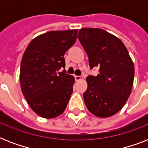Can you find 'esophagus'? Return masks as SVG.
<instances>
[{
    "instance_id": "esophagus-1",
    "label": "esophagus",
    "mask_w": 148,
    "mask_h": 148,
    "mask_svg": "<svg viewBox=\"0 0 148 148\" xmlns=\"http://www.w3.org/2000/svg\"><path fill=\"white\" fill-rule=\"evenodd\" d=\"M74 78H75V81H80L81 79V76H77V75H74Z\"/></svg>"
}]
</instances>
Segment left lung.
Masks as SVG:
<instances>
[{"label":"left lung","instance_id":"obj_1","mask_svg":"<svg viewBox=\"0 0 148 148\" xmlns=\"http://www.w3.org/2000/svg\"><path fill=\"white\" fill-rule=\"evenodd\" d=\"M77 38L97 76L87 77L84 100L90 113L108 117L121 109L131 95L134 67L125 45L119 38L100 28H82Z\"/></svg>","mask_w":148,"mask_h":148}]
</instances>
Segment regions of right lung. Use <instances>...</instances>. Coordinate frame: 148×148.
Returning <instances> with one entry per match:
<instances>
[{"label": "right lung", "mask_w": 148, "mask_h": 148, "mask_svg": "<svg viewBox=\"0 0 148 148\" xmlns=\"http://www.w3.org/2000/svg\"><path fill=\"white\" fill-rule=\"evenodd\" d=\"M77 30L50 31L29 44L21 60L20 82L31 109L45 118L60 115L73 92L74 77L66 73V51L76 41Z\"/></svg>", "instance_id": "add662e5"}]
</instances>
